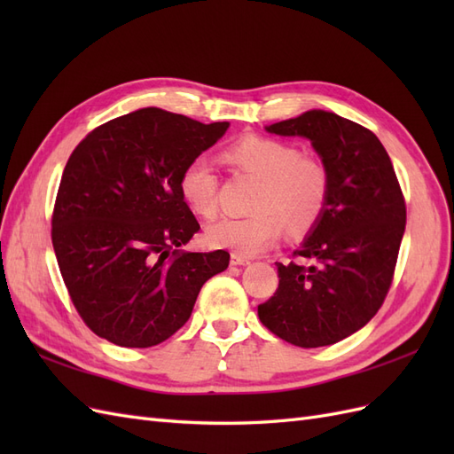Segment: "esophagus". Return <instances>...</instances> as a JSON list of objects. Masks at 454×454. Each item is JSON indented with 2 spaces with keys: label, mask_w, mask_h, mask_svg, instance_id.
I'll return each mask as SVG.
<instances>
[{
  "label": "esophagus",
  "mask_w": 454,
  "mask_h": 454,
  "mask_svg": "<svg viewBox=\"0 0 454 454\" xmlns=\"http://www.w3.org/2000/svg\"><path fill=\"white\" fill-rule=\"evenodd\" d=\"M250 259L240 254H231V265H248Z\"/></svg>",
  "instance_id": "esophagus-1"
}]
</instances>
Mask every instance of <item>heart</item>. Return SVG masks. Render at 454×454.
Returning a JSON list of instances; mask_svg holds the SVG:
<instances>
[{"mask_svg":"<svg viewBox=\"0 0 454 454\" xmlns=\"http://www.w3.org/2000/svg\"><path fill=\"white\" fill-rule=\"evenodd\" d=\"M223 160L237 172L259 180L250 215L223 217L206 229L214 248L255 255L272 248L286 229L299 239L322 219L332 177L320 157L307 155L297 144L269 136H244L223 151ZM184 202L197 215L210 219L219 208V177L202 157L185 164L177 180Z\"/></svg>","mask_w":454,"mask_h":454,"instance_id":"1","label":"heart"}]
</instances>
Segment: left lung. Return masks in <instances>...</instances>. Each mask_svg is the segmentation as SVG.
Listing matches in <instances>:
<instances>
[{"label": "left lung", "instance_id": "8db88e82", "mask_svg": "<svg viewBox=\"0 0 454 454\" xmlns=\"http://www.w3.org/2000/svg\"><path fill=\"white\" fill-rule=\"evenodd\" d=\"M269 132L305 136L332 177L327 208L278 287L257 307L269 332L301 348L339 342L362 329L392 286L405 231V199L387 149L369 129L312 109Z\"/></svg>", "mask_w": 454, "mask_h": 454}]
</instances>
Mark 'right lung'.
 Instances as JSON below:
<instances>
[{"label": "right lung", "instance_id": "1", "mask_svg": "<svg viewBox=\"0 0 454 454\" xmlns=\"http://www.w3.org/2000/svg\"><path fill=\"white\" fill-rule=\"evenodd\" d=\"M227 129L144 107L90 130L67 159L51 239L72 303L98 337L159 345L189 320L202 284L227 269L225 250H180L200 225L177 187L185 164Z\"/></svg>", "mask_w": 454, "mask_h": 454}]
</instances>
